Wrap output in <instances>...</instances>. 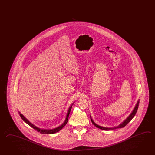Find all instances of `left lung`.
<instances>
[{
    "label": "left lung",
    "instance_id": "obj_1",
    "mask_svg": "<svg viewBox=\"0 0 155 155\" xmlns=\"http://www.w3.org/2000/svg\"><path fill=\"white\" fill-rule=\"evenodd\" d=\"M139 103H140V99H139V100L137 101L136 105H135V107L134 108L133 110L132 111V112L131 113V114H130L127 117V118H126L125 120H124L121 123L119 124V125H117V127H106L100 126V125H98L97 124H96L95 123L94 121V120H93L91 115H90L91 120L92 121V123H93V124L94 125H95V127H97L99 129H100L109 131V130H111L117 129H119V128H122V127H125L127 124L129 123L131 120H132V119H133V117H135L136 112H137V109H138Z\"/></svg>",
    "mask_w": 155,
    "mask_h": 155
}]
</instances>
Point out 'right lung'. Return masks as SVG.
<instances>
[{"label":"right lung","instance_id":"obj_1","mask_svg":"<svg viewBox=\"0 0 155 155\" xmlns=\"http://www.w3.org/2000/svg\"><path fill=\"white\" fill-rule=\"evenodd\" d=\"M73 104H74V103H72V104L71 105V106H70L69 108H68V111H67V113L65 120L64 121V122H63V123L59 127H56V128H54V129H41V128H40V127H38L35 126V125H34V124H32L29 120H28V119L26 118L25 117H24L20 111H18V112H19L20 116L21 117V119L23 120V121H24V122H25L27 124H28L29 126H30L31 127H32L33 129H34L36 130V131H38V132H40V133H41V134H52L57 133V132H58L59 131H60L62 129L63 127H64V126L66 125V124L67 123V122H68V117H69V115H70V111H71V109H72V105H73Z\"/></svg>","mask_w":155,"mask_h":155}]
</instances>
